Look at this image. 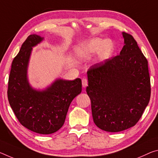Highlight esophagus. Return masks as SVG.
<instances>
[{
  "label": "esophagus",
  "mask_w": 158,
  "mask_h": 158,
  "mask_svg": "<svg viewBox=\"0 0 158 158\" xmlns=\"http://www.w3.org/2000/svg\"><path fill=\"white\" fill-rule=\"evenodd\" d=\"M87 85H88V80H87L86 79H82V86L86 87Z\"/></svg>",
  "instance_id": "1"
}]
</instances>
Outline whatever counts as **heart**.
I'll list each match as a JSON object with an SVG mask.
<instances>
[{"mask_svg": "<svg viewBox=\"0 0 158 158\" xmlns=\"http://www.w3.org/2000/svg\"><path fill=\"white\" fill-rule=\"evenodd\" d=\"M114 49L113 44L108 40L96 38L82 44L77 49V56L85 59L99 51V60H104L110 56Z\"/></svg>", "mask_w": 158, "mask_h": 158, "instance_id": "1", "label": "heart"}]
</instances>
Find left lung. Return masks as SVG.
I'll use <instances>...</instances> for the list:
<instances>
[{"instance_id":"left-lung-1","label":"left lung","mask_w":158,"mask_h":158,"mask_svg":"<svg viewBox=\"0 0 158 158\" xmlns=\"http://www.w3.org/2000/svg\"><path fill=\"white\" fill-rule=\"evenodd\" d=\"M124 46L118 56L97 63L87 72L86 92L94 123L119 132L134 127L151 98L148 60L131 34L122 32Z\"/></svg>"}]
</instances>
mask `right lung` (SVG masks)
<instances>
[{"mask_svg": "<svg viewBox=\"0 0 158 158\" xmlns=\"http://www.w3.org/2000/svg\"><path fill=\"white\" fill-rule=\"evenodd\" d=\"M36 34L27 37L12 62L7 98L20 124L40 134L56 132L64 124L70 103L81 92V80L58 79L43 91L34 89L27 78L32 48L43 41Z\"/></svg>", "mask_w": 158, "mask_h": 158, "instance_id": "right-lung-1", "label": "right lung"}]
</instances>
